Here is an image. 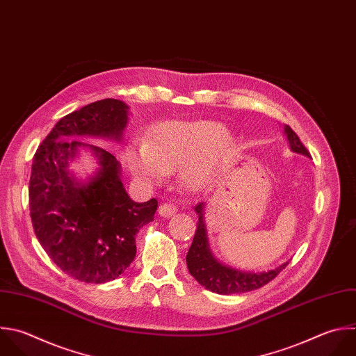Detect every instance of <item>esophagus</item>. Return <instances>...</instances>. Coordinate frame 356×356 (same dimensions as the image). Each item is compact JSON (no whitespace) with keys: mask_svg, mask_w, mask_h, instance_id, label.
<instances>
[{"mask_svg":"<svg viewBox=\"0 0 356 356\" xmlns=\"http://www.w3.org/2000/svg\"><path fill=\"white\" fill-rule=\"evenodd\" d=\"M177 206L174 204V203H171V202H167V203H163L160 207H159V213H160V216H163V217H171V216H174L175 213H177Z\"/></svg>","mask_w":356,"mask_h":356,"instance_id":"obj_1","label":"esophagus"}]
</instances>
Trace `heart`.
<instances>
[{
    "instance_id": "heart-1",
    "label": "heart",
    "mask_w": 356,
    "mask_h": 356,
    "mask_svg": "<svg viewBox=\"0 0 356 356\" xmlns=\"http://www.w3.org/2000/svg\"><path fill=\"white\" fill-rule=\"evenodd\" d=\"M228 143L229 136L217 122H165L150 143H132L127 150V161L134 175L143 182H160L168 171L181 168V178L188 188L203 189L211 182L214 163Z\"/></svg>"
}]
</instances>
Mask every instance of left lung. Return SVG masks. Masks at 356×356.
<instances>
[{
  "label": "left lung",
  "instance_id": "obj_1",
  "mask_svg": "<svg viewBox=\"0 0 356 356\" xmlns=\"http://www.w3.org/2000/svg\"><path fill=\"white\" fill-rule=\"evenodd\" d=\"M285 134L292 152L310 156L309 150L303 146L299 136L291 129V127H285ZM195 210L199 214V220L193 242L186 254V264L189 273L206 289L221 295L253 291L268 284L286 267L288 263H284L282 266L266 273H245L218 263L211 256L209 249L206 228L203 222V203L196 204Z\"/></svg>",
  "mask_w": 356,
  "mask_h": 356
}]
</instances>
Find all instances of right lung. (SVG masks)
<instances>
[{
  "instance_id": "1",
  "label": "right lung",
  "mask_w": 356,
  "mask_h": 356,
  "mask_svg": "<svg viewBox=\"0 0 356 356\" xmlns=\"http://www.w3.org/2000/svg\"><path fill=\"white\" fill-rule=\"evenodd\" d=\"M128 106L115 99L90 103L63 117L35 153L29 210L35 234L49 257L68 275L102 284L122 274L136 256L135 235L154 220L157 199L134 202L120 179V163L103 147L71 136L121 138ZM79 145L98 154L102 168L88 184L66 171Z\"/></svg>"
}]
</instances>
